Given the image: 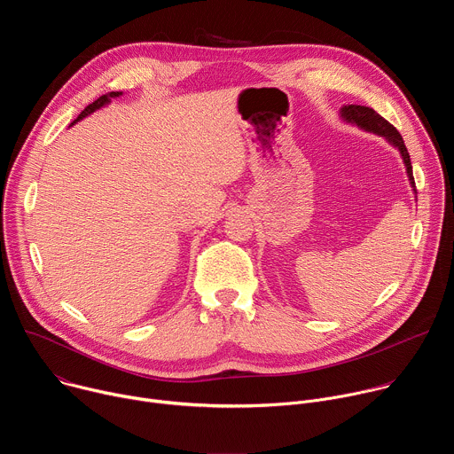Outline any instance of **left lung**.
<instances>
[{"mask_svg": "<svg viewBox=\"0 0 454 454\" xmlns=\"http://www.w3.org/2000/svg\"><path fill=\"white\" fill-rule=\"evenodd\" d=\"M340 114H341L343 121L352 123V125H357V127L364 129V131L373 133V135H377V137H382L387 144L394 145V147L401 153L403 161H404V167H406V172H408V177H410V184H411L413 192L417 193L410 153H408V149H406V145H404V140H403V137L399 135L397 129H395L390 121L384 120L379 113H375L372 107H366V106L348 104V106H343V107L340 109Z\"/></svg>", "mask_w": 454, "mask_h": 454, "instance_id": "8db88e82", "label": "left lung"}]
</instances>
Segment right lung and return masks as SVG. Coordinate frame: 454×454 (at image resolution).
Returning a JSON list of instances; mask_svg holds the SVG:
<instances>
[{"instance_id":"obj_1","label":"right lung","mask_w":454,"mask_h":454,"mask_svg":"<svg viewBox=\"0 0 454 454\" xmlns=\"http://www.w3.org/2000/svg\"><path fill=\"white\" fill-rule=\"evenodd\" d=\"M120 95H123L121 91H111V93H106V95H102V97H98L93 104H90L79 116H77V120L74 121V123H77L79 120H82V118H86V116H90L91 113H95V111H98V109H102V107H106L109 102H111V98H116V97H120ZM72 123V125H74Z\"/></svg>"}]
</instances>
